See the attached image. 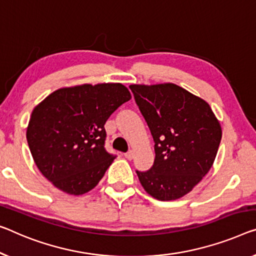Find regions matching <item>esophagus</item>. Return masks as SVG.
Wrapping results in <instances>:
<instances>
[{"mask_svg":"<svg viewBox=\"0 0 256 256\" xmlns=\"http://www.w3.org/2000/svg\"><path fill=\"white\" fill-rule=\"evenodd\" d=\"M125 158H126V160H128V161H131V160L134 158V154H133L132 150H130L128 152H125Z\"/></svg>","mask_w":256,"mask_h":256,"instance_id":"34e87169","label":"esophagus"}]
</instances>
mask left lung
Masks as SVG:
<instances>
[{
	"instance_id": "1",
	"label": "left lung",
	"mask_w": 256,
	"mask_h": 256,
	"mask_svg": "<svg viewBox=\"0 0 256 256\" xmlns=\"http://www.w3.org/2000/svg\"><path fill=\"white\" fill-rule=\"evenodd\" d=\"M130 88L155 141V161L140 184L155 199H180L199 184L215 161L222 128L207 102L172 82Z\"/></svg>"
}]
</instances>
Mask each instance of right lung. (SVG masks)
Segmentation results:
<instances>
[{
    "label": "right lung",
    "instance_id": "add662e5",
    "mask_svg": "<svg viewBox=\"0 0 256 256\" xmlns=\"http://www.w3.org/2000/svg\"><path fill=\"white\" fill-rule=\"evenodd\" d=\"M123 84H82L52 92L34 106L26 139L38 169L63 192L82 196L115 160L104 150V124L131 100Z\"/></svg>",
    "mask_w": 256,
    "mask_h": 256
}]
</instances>
